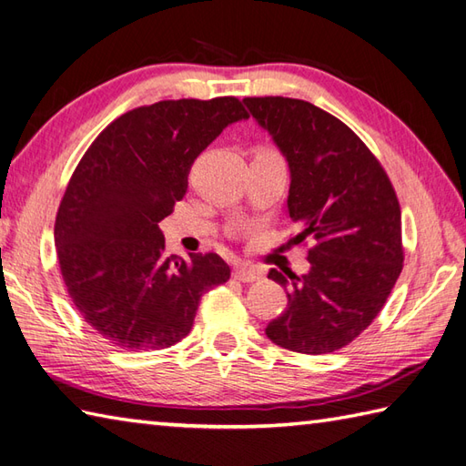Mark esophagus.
Listing matches in <instances>:
<instances>
[{"label":"esophagus","mask_w":466,"mask_h":466,"mask_svg":"<svg viewBox=\"0 0 466 466\" xmlns=\"http://www.w3.org/2000/svg\"><path fill=\"white\" fill-rule=\"evenodd\" d=\"M234 279L240 280V282H256V280L262 279V270L254 268V266H246V264L236 266Z\"/></svg>","instance_id":"obj_1"}]
</instances>
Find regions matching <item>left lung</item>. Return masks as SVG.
I'll use <instances>...</instances> for the list:
<instances>
[{
    "label": "left lung",
    "mask_w": 466,
    "mask_h": 466,
    "mask_svg": "<svg viewBox=\"0 0 466 466\" xmlns=\"http://www.w3.org/2000/svg\"><path fill=\"white\" fill-rule=\"evenodd\" d=\"M290 167L289 214L306 238L310 270L272 268L289 289L286 310L266 336L286 350L329 354L350 344L379 316L402 272L397 192L376 156L339 117L282 96L244 97Z\"/></svg>",
    "instance_id": "obj_1"
}]
</instances>
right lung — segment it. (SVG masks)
Instances as JSON below:
<instances>
[{"label":"right lung","instance_id":"add662e5","mask_svg":"<svg viewBox=\"0 0 466 466\" xmlns=\"http://www.w3.org/2000/svg\"><path fill=\"white\" fill-rule=\"evenodd\" d=\"M242 117L234 96L136 107L76 166L56 216L57 262L76 310L112 346H174L192 330L202 294L230 279L214 252L166 256L157 224L184 198L196 157Z\"/></svg>","mask_w":466,"mask_h":466}]
</instances>
